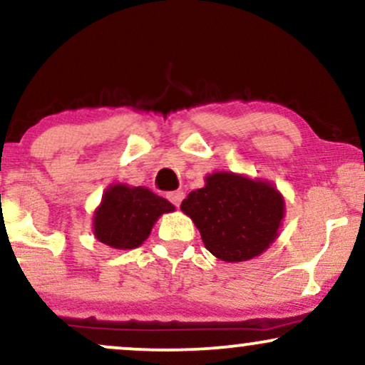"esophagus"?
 Returning <instances> with one entry per match:
<instances>
[{"instance_id":"obj_1","label":"esophagus","mask_w":365,"mask_h":365,"mask_svg":"<svg viewBox=\"0 0 365 365\" xmlns=\"http://www.w3.org/2000/svg\"><path fill=\"white\" fill-rule=\"evenodd\" d=\"M166 197H168V200L171 202V204L177 205V207H178V205L182 204V200H183V197H185V194H183L182 190H177V192H170V194Z\"/></svg>"}]
</instances>
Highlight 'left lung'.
Here are the masks:
<instances>
[{
  "instance_id": "8db88e82",
  "label": "left lung",
  "mask_w": 365,
  "mask_h": 365,
  "mask_svg": "<svg viewBox=\"0 0 365 365\" xmlns=\"http://www.w3.org/2000/svg\"><path fill=\"white\" fill-rule=\"evenodd\" d=\"M180 209L192 217L210 253L245 262L269 248L284 217V199L269 183L235 173H214Z\"/></svg>"
}]
</instances>
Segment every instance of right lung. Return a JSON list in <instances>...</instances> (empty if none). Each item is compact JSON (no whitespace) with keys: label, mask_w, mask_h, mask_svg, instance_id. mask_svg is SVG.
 <instances>
[{"label":"right lung","mask_w":365,"mask_h":365,"mask_svg":"<svg viewBox=\"0 0 365 365\" xmlns=\"http://www.w3.org/2000/svg\"><path fill=\"white\" fill-rule=\"evenodd\" d=\"M175 207L144 187L113 185L95 214L96 240L115 250L138 248L163 212Z\"/></svg>","instance_id":"obj_1"}]
</instances>
